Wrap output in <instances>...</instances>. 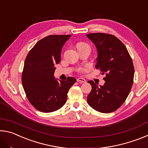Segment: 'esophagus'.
I'll return each mask as SVG.
<instances>
[{
	"label": "esophagus",
	"instance_id": "esophagus-1",
	"mask_svg": "<svg viewBox=\"0 0 148 148\" xmlns=\"http://www.w3.org/2000/svg\"><path fill=\"white\" fill-rule=\"evenodd\" d=\"M77 81L79 82L80 84H82V83H86V80L84 78H82V77H79V78L77 79Z\"/></svg>",
	"mask_w": 148,
	"mask_h": 148
}]
</instances>
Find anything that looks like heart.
Returning a JSON list of instances; mask_svg holds the SVG:
<instances>
[{
    "label": "heart",
    "mask_w": 148,
    "mask_h": 148,
    "mask_svg": "<svg viewBox=\"0 0 148 148\" xmlns=\"http://www.w3.org/2000/svg\"><path fill=\"white\" fill-rule=\"evenodd\" d=\"M86 46H89L87 44L84 43V42H79V43H78V44H77V47H86ZM79 70H82V69H79Z\"/></svg>",
    "instance_id": "b5f03b06"
}]
</instances>
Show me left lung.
<instances>
[{"mask_svg":"<svg viewBox=\"0 0 148 148\" xmlns=\"http://www.w3.org/2000/svg\"><path fill=\"white\" fill-rule=\"evenodd\" d=\"M87 36L97 49L95 67L106 75L103 86L88 81L92 89L87 101L97 111L110 113L123 104L131 91L134 74L133 62L125 45L114 35L97 32L87 34Z\"/></svg>","mask_w":148,"mask_h":148,"instance_id":"8db88e82","label":"left lung"}]
</instances>
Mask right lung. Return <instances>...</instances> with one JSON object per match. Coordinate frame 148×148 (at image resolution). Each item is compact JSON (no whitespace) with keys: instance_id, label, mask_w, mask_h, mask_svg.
<instances>
[{"instance_id":"1","label":"right lung","mask_w":148,"mask_h":148,"mask_svg":"<svg viewBox=\"0 0 148 148\" xmlns=\"http://www.w3.org/2000/svg\"><path fill=\"white\" fill-rule=\"evenodd\" d=\"M71 35H49L30 50L22 72V85L26 96L35 108L45 113L61 108L67 93L76 79L68 77L57 81L53 76L55 64L61 61L62 47Z\"/></svg>"}]
</instances>
